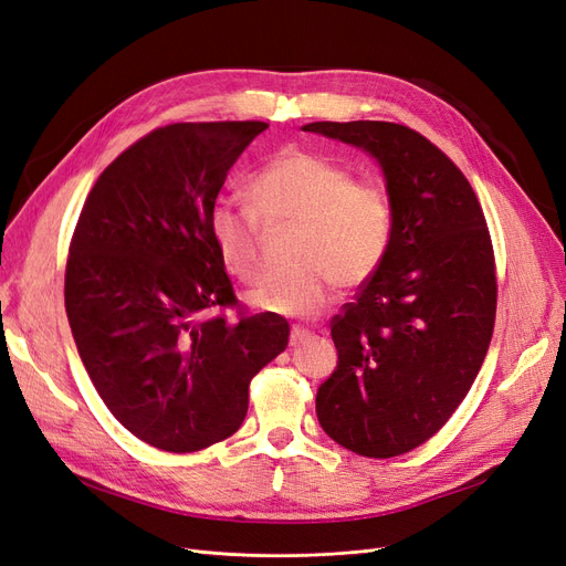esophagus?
Returning a JSON list of instances; mask_svg holds the SVG:
<instances>
[{"label": "esophagus", "mask_w": 566, "mask_h": 566, "mask_svg": "<svg viewBox=\"0 0 566 566\" xmlns=\"http://www.w3.org/2000/svg\"><path fill=\"white\" fill-rule=\"evenodd\" d=\"M310 337H312V331L300 328V325H297V328L290 331V347H300V345H304V342L310 339Z\"/></svg>", "instance_id": "1"}]
</instances>
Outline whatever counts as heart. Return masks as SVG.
<instances>
[{
	"instance_id": "b5f03b06",
	"label": "heart",
	"mask_w": 566,
	"mask_h": 566,
	"mask_svg": "<svg viewBox=\"0 0 566 566\" xmlns=\"http://www.w3.org/2000/svg\"><path fill=\"white\" fill-rule=\"evenodd\" d=\"M252 212L264 227L295 224L290 264L250 295V304L281 316H318L335 285L356 287L375 276L394 233L391 200L380 184L354 181L352 172L321 153L290 146L248 184ZM208 231L221 266L252 285L262 276L260 227L250 212L219 202Z\"/></svg>"
}]
</instances>
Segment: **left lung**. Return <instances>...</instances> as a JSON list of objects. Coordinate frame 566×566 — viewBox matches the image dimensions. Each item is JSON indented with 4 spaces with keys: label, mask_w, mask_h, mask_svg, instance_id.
Segmentation results:
<instances>
[{
    "label": "left lung",
    "mask_w": 566,
    "mask_h": 566,
    "mask_svg": "<svg viewBox=\"0 0 566 566\" xmlns=\"http://www.w3.org/2000/svg\"><path fill=\"white\" fill-rule=\"evenodd\" d=\"M302 129L370 153L394 212L382 266L331 321L339 361L316 416L358 455H401L449 422L489 352L499 285L486 219L465 175L416 129L378 119Z\"/></svg>",
    "instance_id": "1"
}]
</instances>
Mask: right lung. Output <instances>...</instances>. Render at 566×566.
Returning a JSON list of instances; mask_svg holds the SVG:
<instances>
[{"instance_id": "add662e5", "label": "right lung", "mask_w": 566, "mask_h": 566, "mask_svg": "<svg viewBox=\"0 0 566 566\" xmlns=\"http://www.w3.org/2000/svg\"><path fill=\"white\" fill-rule=\"evenodd\" d=\"M269 125L177 123L153 129L101 172L65 264V312L84 368L119 424L169 453L231 437L250 380L285 347L279 314H224L235 293L208 217Z\"/></svg>"}]
</instances>
